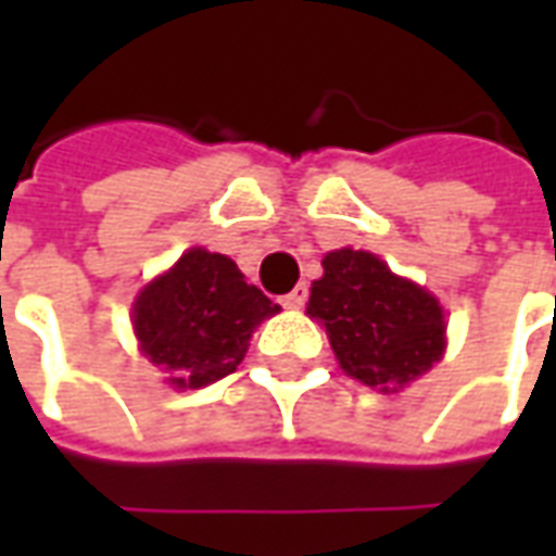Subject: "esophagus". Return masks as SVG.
I'll use <instances>...</instances> for the list:
<instances>
[{
    "label": "esophagus",
    "mask_w": 556,
    "mask_h": 556,
    "mask_svg": "<svg viewBox=\"0 0 556 556\" xmlns=\"http://www.w3.org/2000/svg\"><path fill=\"white\" fill-rule=\"evenodd\" d=\"M306 294H309L306 286H298V289H291L289 294L282 298V306H286V309H301L303 303H306Z\"/></svg>",
    "instance_id": "1"
}]
</instances>
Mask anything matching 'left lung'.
Returning a JSON list of instances; mask_svg holds the SVG:
<instances>
[{"label":"left lung","mask_w":556,"mask_h":556,"mask_svg":"<svg viewBox=\"0 0 556 556\" xmlns=\"http://www.w3.org/2000/svg\"><path fill=\"white\" fill-rule=\"evenodd\" d=\"M306 315L321 321L339 366L378 393H399L443 357L446 325L434 294L396 277L366 250L325 255Z\"/></svg>","instance_id":"obj_1"}]
</instances>
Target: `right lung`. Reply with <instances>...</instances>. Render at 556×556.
Returning a JSON list of instances; mask_svg holds the SVG:
<instances>
[{"label": "right lung", "instance_id": "add662e5", "mask_svg": "<svg viewBox=\"0 0 556 556\" xmlns=\"http://www.w3.org/2000/svg\"><path fill=\"white\" fill-rule=\"evenodd\" d=\"M279 306L250 286L229 255L193 247L134 301V333L175 390H199L231 375L253 330Z\"/></svg>", "mask_w": 556, "mask_h": 556}]
</instances>
